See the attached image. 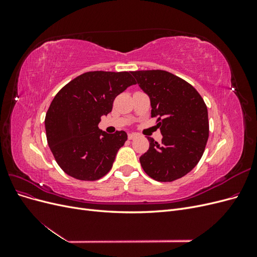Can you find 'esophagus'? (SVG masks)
Listing matches in <instances>:
<instances>
[{
    "instance_id": "1",
    "label": "esophagus",
    "mask_w": 257,
    "mask_h": 257,
    "mask_svg": "<svg viewBox=\"0 0 257 257\" xmlns=\"http://www.w3.org/2000/svg\"><path fill=\"white\" fill-rule=\"evenodd\" d=\"M128 139L130 141H132V139H135L136 137H137V134H135V133H132V134H128Z\"/></svg>"
}]
</instances>
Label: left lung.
I'll list each match as a JSON object with an SVG mask.
<instances>
[{
  "instance_id": "obj_1",
  "label": "left lung",
  "mask_w": 257,
  "mask_h": 257,
  "mask_svg": "<svg viewBox=\"0 0 257 257\" xmlns=\"http://www.w3.org/2000/svg\"><path fill=\"white\" fill-rule=\"evenodd\" d=\"M150 97L151 116L163 135L162 144L148 137L149 150L139 161L145 173L160 182L182 178L197 165L209 137L208 110L196 89L161 69L131 72Z\"/></svg>"
}]
</instances>
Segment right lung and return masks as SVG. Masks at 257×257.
Masks as SVG:
<instances>
[{
  "instance_id": "1",
  "label": "right lung",
  "mask_w": 257,
  "mask_h": 257,
  "mask_svg": "<svg viewBox=\"0 0 257 257\" xmlns=\"http://www.w3.org/2000/svg\"><path fill=\"white\" fill-rule=\"evenodd\" d=\"M132 84L136 81L128 72L95 71L76 77L57 93L45 127L50 150L65 174L94 181L111 169L127 134H107L98 123L111 111L114 98Z\"/></svg>"
}]
</instances>
